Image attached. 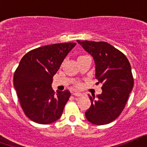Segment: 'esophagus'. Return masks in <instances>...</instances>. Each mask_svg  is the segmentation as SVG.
Instances as JSON below:
<instances>
[{
	"mask_svg": "<svg viewBox=\"0 0 147 147\" xmlns=\"http://www.w3.org/2000/svg\"><path fill=\"white\" fill-rule=\"evenodd\" d=\"M73 95L74 96H77V97H82L83 96V94L81 93H78V92H75V93H73Z\"/></svg>",
	"mask_w": 147,
	"mask_h": 147,
	"instance_id": "1",
	"label": "esophagus"
}]
</instances>
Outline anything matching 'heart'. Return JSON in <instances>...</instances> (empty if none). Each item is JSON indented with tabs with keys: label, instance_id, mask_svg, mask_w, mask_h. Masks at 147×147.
<instances>
[{
	"label": "heart",
	"instance_id": "b5f03b06",
	"mask_svg": "<svg viewBox=\"0 0 147 147\" xmlns=\"http://www.w3.org/2000/svg\"><path fill=\"white\" fill-rule=\"evenodd\" d=\"M80 84H76V87H80Z\"/></svg>",
	"mask_w": 147,
	"mask_h": 147
}]
</instances>
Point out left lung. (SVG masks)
<instances>
[{
  "mask_svg": "<svg viewBox=\"0 0 147 147\" xmlns=\"http://www.w3.org/2000/svg\"><path fill=\"white\" fill-rule=\"evenodd\" d=\"M77 42L93 57L96 79L103 84L101 94L89 96L91 105L85 117L93 124H109L121 113L134 85L130 63L123 53L107 42Z\"/></svg>",
  "mask_w": 147,
  "mask_h": 147,
  "instance_id": "1",
  "label": "left lung"
}]
</instances>
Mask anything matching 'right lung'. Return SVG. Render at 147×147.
<instances>
[{
  "label": "right lung",
  "instance_id": "right-lung-1",
  "mask_svg": "<svg viewBox=\"0 0 147 147\" xmlns=\"http://www.w3.org/2000/svg\"><path fill=\"white\" fill-rule=\"evenodd\" d=\"M75 42L45 45L23 56L14 74V87L27 117L37 124H49L62 115L71 96L68 90L54 91L56 74Z\"/></svg>",
  "mask_w": 147,
  "mask_h": 147
}]
</instances>
